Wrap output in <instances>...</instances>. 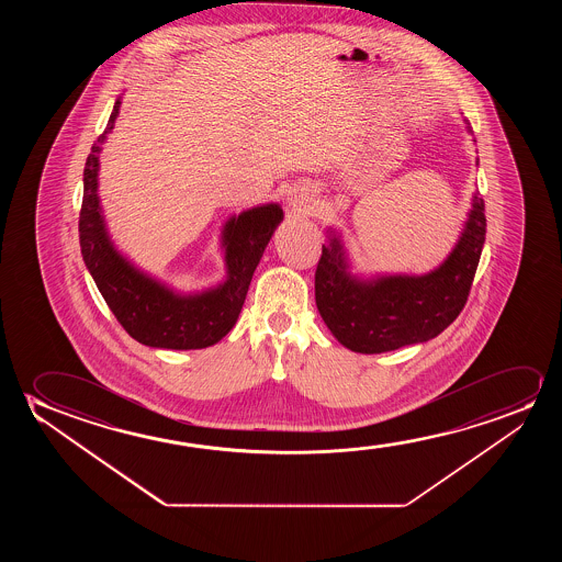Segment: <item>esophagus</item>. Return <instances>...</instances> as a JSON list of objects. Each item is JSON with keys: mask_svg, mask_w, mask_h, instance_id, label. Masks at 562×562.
<instances>
[{"mask_svg": "<svg viewBox=\"0 0 562 562\" xmlns=\"http://www.w3.org/2000/svg\"><path fill=\"white\" fill-rule=\"evenodd\" d=\"M285 203H288V209H290L292 213L307 215L308 211L313 209V203H315V192H313L311 186L295 184L288 190Z\"/></svg>", "mask_w": 562, "mask_h": 562, "instance_id": "34e87169", "label": "esophagus"}]
</instances>
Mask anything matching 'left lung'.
Masks as SVG:
<instances>
[{
  "mask_svg": "<svg viewBox=\"0 0 562 562\" xmlns=\"http://www.w3.org/2000/svg\"><path fill=\"white\" fill-rule=\"evenodd\" d=\"M315 272V300L324 324L355 353H385L436 338L459 316L485 241L484 200L474 195L461 238L438 269L423 277L361 280L349 272L336 232Z\"/></svg>",
  "mask_w": 562,
  "mask_h": 562,
  "instance_id": "1",
  "label": "left lung"
}]
</instances>
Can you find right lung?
<instances>
[{"mask_svg":"<svg viewBox=\"0 0 562 562\" xmlns=\"http://www.w3.org/2000/svg\"><path fill=\"white\" fill-rule=\"evenodd\" d=\"M121 98L108 128L86 159L85 198L80 209V249L103 300L132 338L159 349H203L232 330L246 301L255 269L284 213L278 203L247 209L224 224L226 280L200 293H178L136 269L109 238L98 195L101 144L115 126Z\"/></svg>","mask_w":562,"mask_h":562,"instance_id":"right-lung-1","label":"right lung"}]
</instances>
